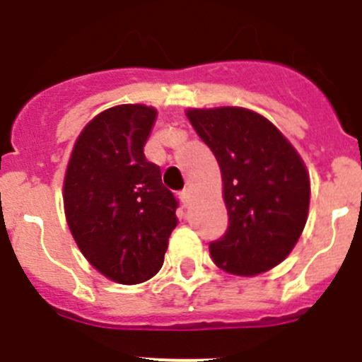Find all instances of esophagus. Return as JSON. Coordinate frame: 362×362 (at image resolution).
<instances>
[{"mask_svg":"<svg viewBox=\"0 0 362 362\" xmlns=\"http://www.w3.org/2000/svg\"><path fill=\"white\" fill-rule=\"evenodd\" d=\"M180 199L185 206H189L192 203V192L189 189H185V191L180 192Z\"/></svg>","mask_w":362,"mask_h":362,"instance_id":"1","label":"esophagus"}]
</instances>
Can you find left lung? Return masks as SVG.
Masks as SVG:
<instances>
[{"mask_svg":"<svg viewBox=\"0 0 362 362\" xmlns=\"http://www.w3.org/2000/svg\"><path fill=\"white\" fill-rule=\"evenodd\" d=\"M212 150L223 178L228 230L210 242L219 269L256 276L279 265L303 233L310 210V173L272 122L245 107L187 110Z\"/></svg>","mask_w":362,"mask_h":362,"instance_id":"8db88e82","label":"left lung"}]
</instances>
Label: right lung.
Returning <instances> with one entry per match:
<instances>
[{
	"mask_svg": "<svg viewBox=\"0 0 362 362\" xmlns=\"http://www.w3.org/2000/svg\"><path fill=\"white\" fill-rule=\"evenodd\" d=\"M157 111L122 104L97 115L74 143L63 180L66 224L84 258L120 285L153 278L177 226V199L143 153Z\"/></svg>",
	"mask_w": 362,
	"mask_h": 362,
	"instance_id": "1",
	"label": "right lung"
}]
</instances>
